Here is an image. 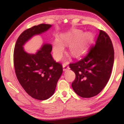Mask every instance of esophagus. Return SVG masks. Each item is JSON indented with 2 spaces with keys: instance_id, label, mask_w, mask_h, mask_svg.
<instances>
[{
  "instance_id": "1",
  "label": "esophagus",
  "mask_w": 124,
  "mask_h": 124,
  "mask_svg": "<svg viewBox=\"0 0 124 124\" xmlns=\"http://www.w3.org/2000/svg\"><path fill=\"white\" fill-rule=\"evenodd\" d=\"M69 69V66H68L66 65H65V64H63V71H66Z\"/></svg>"
}]
</instances>
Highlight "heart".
Segmentation results:
<instances>
[{"instance_id":"b5f03b06","label":"heart","mask_w":124,"mask_h":124,"mask_svg":"<svg viewBox=\"0 0 124 124\" xmlns=\"http://www.w3.org/2000/svg\"><path fill=\"white\" fill-rule=\"evenodd\" d=\"M94 40V35L91 32H84L80 30H75L72 32L62 35L54 41L52 45V52L55 60L61 59L64 51L63 46H69V51L72 56L79 58L88 50Z\"/></svg>"}]
</instances>
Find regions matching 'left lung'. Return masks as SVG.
Returning a JSON list of instances; mask_svg holds the SVG:
<instances>
[{
	"mask_svg": "<svg viewBox=\"0 0 124 124\" xmlns=\"http://www.w3.org/2000/svg\"><path fill=\"white\" fill-rule=\"evenodd\" d=\"M114 61L111 40L106 32L100 30L95 46L79 62L70 63L76 78L72 87L78 96L90 98L100 93L108 82Z\"/></svg>",
	"mask_w": 124,
	"mask_h": 124,
	"instance_id": "1",
	"label": "left lung"
}]
</instances>
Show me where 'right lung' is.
<instances>
[{"mask_svg": "<svg viewBox=\"0 0 124 124\" xmlns=\"http://www.w3.org/2000/svg\"><path fill=\"white\" fill-rule=\"evenodd\" d=\"M51 27L41 24L23 31L14 50V66L18 82L28 95L39 100H45L54 94L63 68L52 58L51 44L44 43L35 54L28 53L24 45L34 36L46 32Z\"/></svg>", "mask_w": 124, "mask_h": 124, "instance_id": "add662e5", "label": "right lung"}]
</instances>
